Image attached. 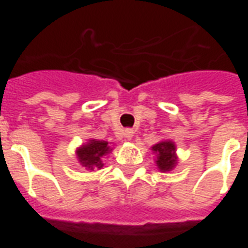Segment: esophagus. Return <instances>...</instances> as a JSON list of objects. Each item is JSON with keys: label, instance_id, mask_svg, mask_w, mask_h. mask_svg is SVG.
Here are the masks:
<instances>
[{"label": "esophagus", "instance_id": "34e87169", "mask_svg": "<svg viewBox=\"0 0 248 248\" xmlns=\"http://www.w3.org/2000/svg\"><path fill=\"white\" fill-rule=\"evenodd\" d=\"M124 138L127 140H130L133 137H134V130H131V129H126L124 131Z\"/></svg>", "mask_w": 248, "mask_h": 248}]
</instances>
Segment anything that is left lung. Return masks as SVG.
<instances>
[{
	"label": "left lung",
	"mask_w": 248,
	"mask_h": 248,
	"mask_svg": "<svg viewBox=\"0 0 248 248\" xmlns=\"http://www.w3.org/2000/svg\"><path fill=\"white\" fill-rule=\"evenodd\" d=\"M156 154V166L162 172L171 171L177 165L178 158L175 155V143L171 140H162L151 147Z\"/></svg>",
	"instance_id": "1"
}]
</instances>
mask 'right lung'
<instances>
[{"mask_svg":"<svg viewBox=\"0 0 248 248\" xmlns=\"http://www.w3.org/2000/svg\"><path fill=\"white\" fill-rule=\"evenodd\" d=\"M111 151L108 142L106 140H90L87 143L82 145L79 149H77V158L82 166L86 167L89 170L93 169H102L103 161L102 158L108 155Z\"/></svg>","mask_w":248,"mask_h":248,"instance_id":"right-lung-1","label":"right lung"}]
</instances>
